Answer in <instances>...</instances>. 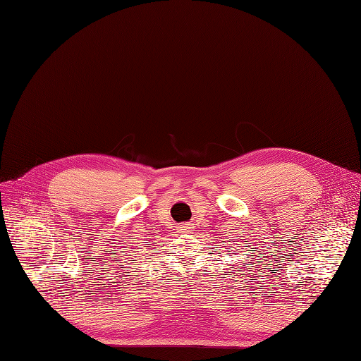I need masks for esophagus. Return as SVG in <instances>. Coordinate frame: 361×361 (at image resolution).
<instances>
[{
	"label": "esophagus",
	"instance_id": "obj_1",
	"mask_svg": "<svg viewBox=\"0 0 361 361\" xmlns=\"http://www.w3.org/2000/svg\"><path fill=\"white\" fill-rule=\"evenodd\" d=\"M192 228H193V224H192V223H185V224L178 226V231H180V233H189Z\"/></svg>",
	"mask_w": 361,
	"mask_h": 361
}]
</instances>
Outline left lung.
Here are the masks:
<instances>
[{
	"label": "left lung",
	"instance_id": "obj_1",
	"mask_svg": "<svg viewBox=\"0 0 361 361\" xmlns=\"http://www.w3.org/2000/svg\"><path fill=\"white\" fill-rule=\"evenodd\" d=\"M257 250H258V249H257ZM228 252H230V250H228ZM243 264H245V262H243ZM247 265H249V264H247ZM250 265H252V264H250Z\"/></svg>",
	"mask_w": 361,
	"mask_h": 361
}]
</instances>
